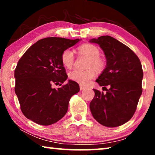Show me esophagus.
Masks as SVG:
<instances>
[{"instance_id":"obj_1","label":"esophagus","mask_w":155,"mask_h":155,"mask_svg":"<svg viewBox=\"0 0 155 155\" xmlns=\"http://www.w3.org/2000/svg\"><path fill=\"white\" fill-rule=\"evenodd\" d=\"M85 87H84V86H82V85H81V86H80V90H81V91H82V90H85Z\"/></svg>"}]
</instances>
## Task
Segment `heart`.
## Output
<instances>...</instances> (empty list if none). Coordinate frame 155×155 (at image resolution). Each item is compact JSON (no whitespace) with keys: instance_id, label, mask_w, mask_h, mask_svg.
<instances>
[{"instance_id":"heart-1","label":"heart","mask_w":155,"mask_h":155,"mask_svg":"<svg viewBox=\"0 0 155 155\" xmlns=\"http://www.w3.org/2000/svg\"><path fill=\"white\" fill-rule=\"evenodd\" d=\"M78 51L81 54L87 56L90 59L88 68H93L97 71H101L104 67V62L102 59L100 49L96 46L91 44H85L78 48ZM61 59L63 65L67 68H71L74 64V52L70 49H65L62 52ZM96 73L92 68L85 71L79 70H74L70 72L68 77L70 80L80 84L81 85L86 86L89 85L91 80L95 77Z\"/></svg>"}]
</instances>
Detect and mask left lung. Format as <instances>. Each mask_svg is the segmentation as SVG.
Listing matches in <instances>:
<instances>
[{"mask_svg":"<svg viewBox=\"0 0 155 155\" xmlns=\"http://www.w3.org/2000/svg\"><path fill=\"white\" fill-rule=\"evenodd\" d=\"M90 41L98 44L107 59L105 69L96 79L107 91L94 90L95 96L90 104L91 114L104 127H119L134 115L142 93L140 60L130 48L111 36H101Z\"/></svg>","mask_w":155,"mask_h":155,"instance_id":"obj_1","label":"left lung"}]
</instances>
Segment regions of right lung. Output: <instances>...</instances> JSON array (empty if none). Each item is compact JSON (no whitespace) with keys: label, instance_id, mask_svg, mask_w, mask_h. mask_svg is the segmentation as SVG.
<instances>
[{"label":"right lung","instance_id":"right-lung-1","mask_svg":"<svg viewBox=\"0 0 155 155\" xmlns=\"http://www.w3.org/2000/svg\"><path fill=\"white\" fill-rule=\"evenodd\" d=\"M79 39L46 38L33 44L18 62L14 72L15 92L20 109L27 118L48 126L67 113L71 97L80 90L74 81L57 89L67 79L61 59L62 52L75 45Z\"/></svg>","mask_w":155,"mask_h":155}]
</instances>
